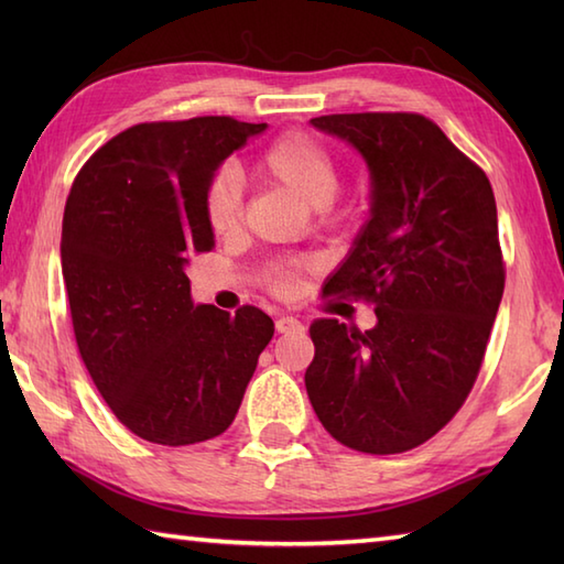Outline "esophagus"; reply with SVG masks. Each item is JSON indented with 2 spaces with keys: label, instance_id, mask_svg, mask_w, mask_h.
Returning a JSON list of instances; mask_svg holds the SVG:
<instances>
[{
  "label": "esophagus",
  "instance_id": "34e87169",
  "mask_svg": "<svg viewBox=\"0 0 564 564\" xmlns=\"http://www.w3.org/2000/svg\"><path fill=\"white\" fill-rule=\"evenodd\" d=\"M275 332L279 334H291V332H303V322L289 317V315H281L275 319Z\"/></svg>",
  "mask_w": 564,
  "mask_h": 564
}]
</instances>
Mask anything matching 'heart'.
<instances>
[{
	"mask_svg": "<svg viewBox=\"0 0 564 564\" xmlns=\"http://www.w3.org/2000/svg\"><path fill=\"white\" fill-rule=\"evenodd\" d=\"M261 176L291 191L293 196L325 213H339L334 194L339 186V164L319 140L307 133H283L263 150L257 162ZM206 220L213 235L225 237L237 232L242 220V188L235 174L218 172L206 188ZM301 281L295 267H275L269 273V285L275 293H293Z\"/></svg>",
	"mask_w": 564,
	"mask_h": 564,
	"instance_id": "obj_1",
	"label": "heart"
}]
</instances>
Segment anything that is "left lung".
Segmentation results:
<instances>
[{
  "mask_svg": "<svg viewBox=\"0 0 564 564\" xmlns=\"http://www.w3.org/2000/svg\"><path fill=\"white\" fill-rule=\"evenodd\" d=\"M310 123L351 142L370 170V220L325 293L373 303L378 325H310L307 398L344 446L412 451L451 422L480 373L507 275L492 184L422 113Z\"/></svg>",
  "mask_w": 564,
  "mask_h": 564,
  "instance_id": "obj_1",
  "label": "left lung"
}]
</instances>
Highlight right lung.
Here are the masks:
<instances>
[{"label":"right lung","mask_w":564,"mask_h":564,"mask_svg":"<svg viewBox=\"0 0 564 564\" xmlns=\"http://www.w3.org/2000/svg\"><path fill=\"white\" fill-rule=\"evenodd\" d=\"M263 128L230 116L138 123L69 188L59 257L77 349L118 422L150 443L220 436L273 337L254 305H194L186 275L215 245L210 178Z\"/></svg>","instance_id":"obj_1"}]
</instances>
